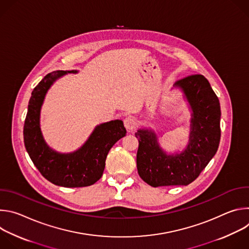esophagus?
<instances>
[{
    "instance_id": "34e87169",
    "label": "esophagus",
    "mask_w": 249,
    "mask_h": 249,
    "mask_svg": "<svg viewBox=\"0 0 249 249\" xmlns=\"http://www.w3.org/2000/svg\"><path fill=\"white\" fill-rule=\"evenodd\" d=\"M124 126L128 131H132L136 126V121L133 117H127L124 119Z\"/></svg>"
}]
</instances>
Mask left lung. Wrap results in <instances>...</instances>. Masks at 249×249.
Returning <instances> with one entry per match:
<instances>
[{"label": "left lung", "instance_id": "1", "mask_svg": "<svg viewBox=\"0 0 249 249\" xmlns=\"http://www.w3.org/2000/svg\"><path fill=\"white\" fill-rule=\"evenodd\" d=\"M191 110L189 141L182 152L166 154L157 134L139 129L137 168L140 177L153 187L188 185L194 181L218 151L221 139V106L208 80L193 75L177 81Z\"/></svg>", "mask_w": 249, "mask_h": 249}]
</instances>
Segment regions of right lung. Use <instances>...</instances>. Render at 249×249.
I'll return each instance as SVG.
<instances>
[{"label":"right lung","instance_id":"obj_1","mask_svg":"<svg viewBox=\"0 0 249 249\" xmlns=\"http://www.w3.org/2000/svg\"><path fill=\"white\" fill-rule=\"evenodd\" d=\"M77 70L54 71L34 88L28 102L23 127L26 152L40 173L51 183L63 187H85L94 184L102 176L108 152L126 135L122 120H111L97 125L86 143L72 153H59L45 142L40 128V111L51 86Z\"/></svg>","mask_w":249,"mask_h":249}]
</instances>
